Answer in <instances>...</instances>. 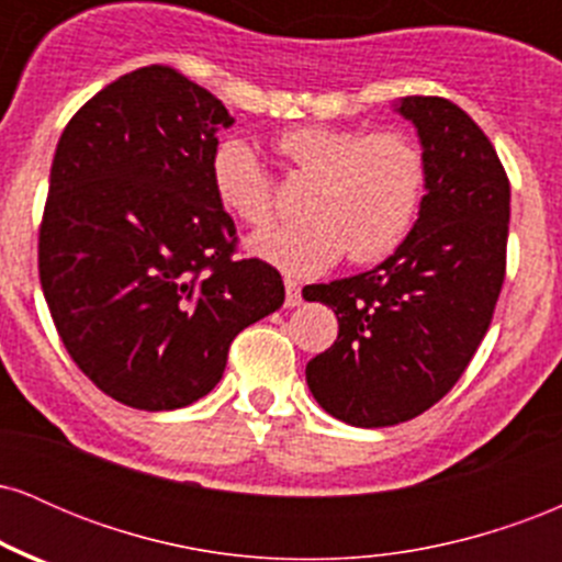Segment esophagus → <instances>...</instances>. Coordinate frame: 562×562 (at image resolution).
<instances>
[{"label":"esophagus","instance_id":"esophagus-1","mask_svg":"<svg viewBox=\"0 0 562 562\" xmlns=\"http://www.w3.org/2000/svg\"><path fill=\"white\" fill-rule=\"evenodd\" d=\"M301 301H303L301 299V285L295 280H290V277H285V306L295 308Z\"/></svg>","mask_w":562,"mask_h":562}]
</instances>
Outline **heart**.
<instances>
[{"label": "heart", "instance_id": "obj_1", "mask_svg": "<svg viewBox=\"0 0 562 562\" xmlns=\"http://www.w3.org/2000/svg\"><path fill=\"white\" fill-rule=\"evenodd\" d=\"M306 195L312 222L263 229L250 250L293 274H317L348 254L353 263L391 256L409 235L425 192V156L402 132L370 134L344 126H293L274 137ZM211 187L232 216L263 227L274 214V184L248 142L224 137L211 153Z\"/></svg>", "mask_w": 562, "mask_h": 562}]
</instances>
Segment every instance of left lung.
<instances>
[{
	"mask_svg": "<svg viewBox=\"0 0 562 562\" xmlns=\"http://www.w3.org/2000/svg\"><path fill=\"white\" fill-rule=\"evenodd\" d=\"M425 156L420 216L370 272L306 285L338 340L306 364L327 415L357 428L412 420L451 391L479 351L505 282L509 182L494 145L443 97H402Z\"/></svg>",
	"mask_w": 562,
	"mask_h": 562,
	"instance_id": "obj_1",
	"label": "left lung"
}]
</instances>
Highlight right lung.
<instances>
[{"label": "right lung", "instance_id": "right-lung-1", "mask_svg": "<svg viewBox=\"0 0 562 562\" xmlns=\"http://www.w3.org/2000/svg\"><path fill=\"white\" fill-rule=\"evenodd\" d=\"M232 124L209 89L147 66L100 89L57 142L38 280L70 359L134 409L214 391L235 335L285 301L274 267L235 259L211 187L216 132Z\"/></svg>", "mask_w": 562, "mask_h": 562}]
</instances>
